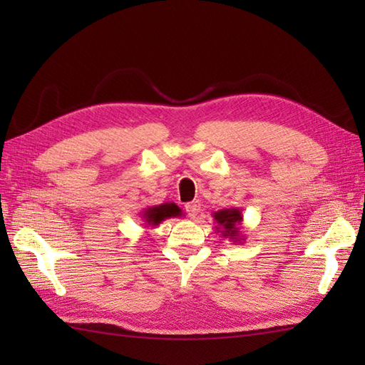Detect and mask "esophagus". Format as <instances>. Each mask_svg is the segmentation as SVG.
Listing matches in <instances>:
<instances>
[{
	"instance_id": "1",
	"label": "esophagus",
	"mask_w": 365,
	"mask_h": 365,
	"mask_svg": "<svg viewBox=\"0 0 365 365\" xmlns=\"http://www.w3.org/2000/svg\"><path fill=\"white\" fill-rule=\"evenodd\" d=\"M185 210H187V213L191 216V218H196V216H197L199 212H200L199 200H192V202L185 205Z\"/></svg>"
}]
</instances>
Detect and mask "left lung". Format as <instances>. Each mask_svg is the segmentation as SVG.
<instances>
[{"instance_id":"1","label":"left lung","mask_w":365,"mask_h":365,"mask_svg":"<svg viewBox=\"0 0 365 365\" xmlns=\"http://www.w3.org/2000/svg\"><path fill=\"white\" fill-rule=\"evenodd\" d=\"M213 220L216 221V232L224 238H229L232 243H243L245 237L242 234V222H243V213L242 208L230 207L222 208L213 213Z\"/></svg>"}]
</instances>
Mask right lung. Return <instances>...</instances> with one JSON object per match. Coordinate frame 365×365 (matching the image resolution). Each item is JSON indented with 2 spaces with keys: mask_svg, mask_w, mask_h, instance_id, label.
Wrapping results in <instances>:
<instances>
[{
  "mask_svg": "<svg viewBox=\"0 0 365 365\" xmlns=\"http://www.w3.org/2000/svg\"><path fill=\"white\" fill-rule=\"evenodd\" d=\"M183 212L182 208L178 207L174 202H165L160 205H152V207H145L141 212V220L145 224V227H155L161 224L165 220L169 218H178L182 216Z\"/></svg>",
  "mask_w": 365,
  "mask_h": 365,
  "instance_id": "right-lung-1",
  "label": "right lung"
}]
</instances>
